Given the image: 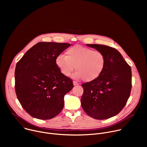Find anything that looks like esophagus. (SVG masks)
I'll return each mask as SVG.
<instances>
[{
    "instance_id": "obj_1",
    "label": "esophagus",
    "mask_w": 147,
    "mask_h": 147,
    "mask_svg": "<svg viewBox=\"0 0 147 147\" xmlns=\"http://www.w3.org/2000/svg\"><path fill=\"white\" fill-rule=\"evenodd\" d=\"M79 84L77 82H76V81H73V85L74 86H77V85H78Z\"/></svg>"
}]
</instances>
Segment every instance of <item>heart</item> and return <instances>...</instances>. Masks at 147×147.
Wrapping results in <instances>:
<instances>
[{
  "label": "heart",
  "mask_w": 147,
  "mask_h": 147,
  "mask_svg": "<svg viewBox=\"0 0 147 147\" xmlns=\"http://www.w3.org/2000/svg\"><path fill=\"white\" fill-rule=\"evenodd\" d=\"M55 63L62 74L67 77L70 75L76 66L77 71L73 77L90 82L102 73L105 67L106 58L99 51L77 45L67 50L66 56L58 55Z\"/></svg>",
  "instance_id": "1"
}]
</instances>
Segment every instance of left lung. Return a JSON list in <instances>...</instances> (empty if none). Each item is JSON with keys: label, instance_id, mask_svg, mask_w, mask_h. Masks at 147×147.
I'll list each match as a JSON object with an SVG mask.
<instances>
[{"label": "left lung", "instance_id": "obj_1", "mask_svg": "<svg viewBox=\"0 0 147 147\" xmlns=\"http://www.w3.org/2000/svg\"><path fill=\"white\" fill-rule=\"evenodd\" d=\"M87 45L102 52L105 56L106 65L99 77L81 85L84 89L81 107L94 119H107L117 115L128 100L132 86L131 67L114 48Z\"/></svg>", "mask_w": 147, "mask_h": 147}]
</instances>
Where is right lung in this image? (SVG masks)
Listing matches in <instances>:
<instances>
[{
  "instance_id": "1",
  "label": "right lung",
  "mask_w": 147,
  "mask_h": 147,
  "mask_svg": "<svg viewBox=\"0 0 147 147\" xmlns=\"http://www.w3.org/2000/svg\"><path fill=\"white\" fill-rule=\"evenodd\" d=\"M70 45L40 42L17 63L16 94L21 105L32 117L51 119L63 108L64 96L73 88V83L60 71L55 59Z\"/></svg>"
}]
</instances>
